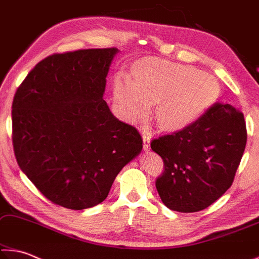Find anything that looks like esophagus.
Instances as JSON below:
<instances>
[{"instance_id": "1", "label": "esophagus", "mask_w": 259, "mask_h": 259, "mask_svg": "<svg viewBox=\"0 0 259 259\" xmlns=\"http://www.w3.org/2000/svg\"><path fill=\"white\" fill-rule=\"evenodd\" d=\"M150 140H151V137L148 136L146 131H144L143 133V146H144V151L145 152H148V150H150Z\"/></svg>"}]
</instances>
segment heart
<instances>
[{
    "label": "heart",
    "instance_id": "heart-1",
    "mask_svg": "<svg viewBox=\"0 0 259 259\" xmlns=\"http://www.w3.org/2000/svg\"><path fill=\"white\" fill-rule=\"evenodd\" d=\"M221 88L216 78L200 69L150 60L135 69L134 80L116 76L113 96L117 108L129 122L148 115L157 105L156 120L165 130L186 128L212 106Z\"/></svg>",
    "mask_w": 259,
    "mask_h": 259
}]
</instances>
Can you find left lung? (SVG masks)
Here are the masks:
<instances>
[{
	"mask_svg": "<svg viewBox=\"0 0 259 259\" xmlns=\"http://www.w3.org/2000/svg\"><path fill=\"white\" fill-rule=\"evenodd\" d=\"M247 130L243 114L216 103L186 128L151 143L163 160L156 190L170 210L196 212L231 187L242 159Z\"/></svg>",
	"mask_w": 259,
	"mask_h": 259,
	"instance_id": "1",
	"label": "left lung"
}]
</instances>
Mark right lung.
I'll use <instances>...</instances> for the list:
<instances>
[{
    "mask_svg": "<svg viewBox=\"0 0 259 259\" xmlns=\"http://www.w3.org/2000/svg\"><path fill=\"white\" fill-rule=\"evenodd\" d=\"M117 52L108 48L47 57L15 95L17 162L48 200L64 208L102 203L117 174L142 152L138 131L117 120L103 99Z\"/></svg>",
    "mask_w": 259,
    "mask_h": 259,
    "instance_id": "add662e5",
    "label": "right lung"
}]
</instances>
